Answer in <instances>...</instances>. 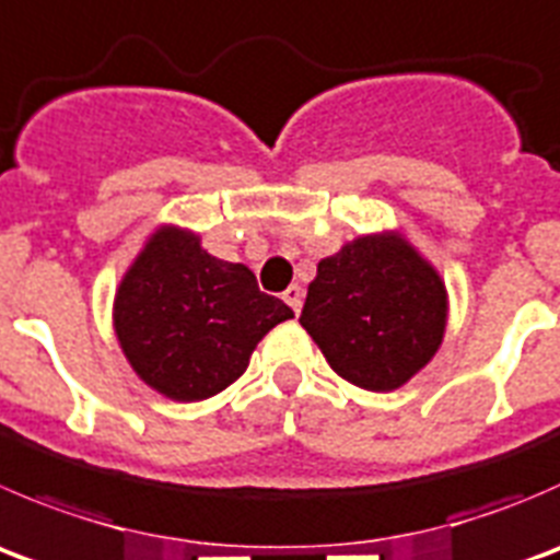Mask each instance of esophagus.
Wrapping results in <instances>:
<instances>
[{
    "label": "esophagus",
    "instance_id": "esophagus-1",
    "mask_svg": "<svg viewBox=\"0 0 560 560\" xmlns=\"http://www.w3.org/2000/svg\"><path fill=\"white\" fill-rule=\"evenodd\" d=\"M284 303L287 306L292 308V312H301V306H303V290L298 284H292L290 290H284Z\"/></svg>",
    "mask_w": 560,
    "mask_h": 560
}]
</instances>
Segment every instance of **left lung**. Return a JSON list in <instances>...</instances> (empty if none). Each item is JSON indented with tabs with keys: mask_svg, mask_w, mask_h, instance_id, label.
I'll return each instance as SVG.
<instances>
[{
	"mask_svg": "<svg viewBox=\"0 0 560 560\" xmlns=\"http://www.w3.org/2000/svg\"><path fill=\"white\" fill-rule=\"evenodd\" d=\"M446 317L438 270L399 232H383L319 259L301 325L347 383L394 390L432 361Z\"/></svg>",
	"mask_w": 560,
	"mask_h": 560,
	"instance_id": "8db88e82",
	"label": "left lung"
}]
</instances>
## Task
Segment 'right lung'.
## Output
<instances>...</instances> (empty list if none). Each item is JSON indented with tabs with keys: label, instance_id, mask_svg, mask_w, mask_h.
I'll list each match as a JSON object with an SVG mask.
<instances>
[{
	"label": "right lung",
	"instance_id": "obj_1",
	"mask_svg": "<svg viewBox=\"0 0 560 560\" xmlns=\"http://www.w3.org/2000/svg\"><path fill=\"white\" fill-rule=\"evenodd\" d=\"M290 317L246 265L213 257L180 226L150 235L114 295L125 358L175 401L208 399L235 383L259 339Z\"/></svg>",
	"mask_w": 560,
	"mask_h": 560
}]
</instances>
